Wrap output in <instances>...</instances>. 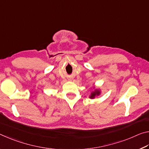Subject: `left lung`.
<instances>
[{"label":"left lung","instance_id":"8db88e82","mask_svg":"<svg viewBox=\"0 0 149 149\" xmlns=\"http://www.w3.org/2000/svg\"><path fill=\"white\" fill-rule=\"evenodd\" d=\"M101 94V91L100 89L96 88L94 87V91L91 92V94H90L89 97L91 99H94L95 97L98 96Z\"/></svg>","mask_w":149,"mask_h":149}]
</instances>
